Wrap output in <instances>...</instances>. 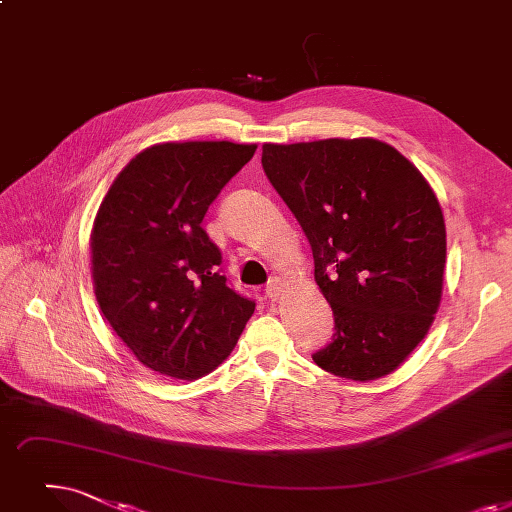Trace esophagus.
I'll use <instances>...</instances> for the list:
<instances>
[{"label":"esophagus","instance_id":"1","mask_svg":"<svg viewBox=\"0 0 512 512\" xmlns=\"http://www.w3.org/2000/svg\"><path fill=\"white\" fill-rule=\"evenodd\" d=\"M282 288H284V284H282V280L280 278H272L270 280V284L265 286V295H268L272 301H276L280 295H282Z\"/></svg>","mask_w":512,"mask_h":512}]
</instances>
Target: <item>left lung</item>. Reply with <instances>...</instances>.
Masks as SVG:
<instances>
[{"mask_svg":"<svg viewBox=\"0 0 512 512\" xmlns=\"http://www.w3.org/2000/svg\"><path fill=\"white\" fill-rule=\"evenodd\" d=\"M268 180L303 228L335 335L314 362L349 381L391 374L441 301L446 224L429 182L374 138L263 144Z\"/></svg>","mask_w":512,"mask_h":512,"instance_id":"obj_1","label":"left lung"}]
</instances>
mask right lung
Returning <instances> with one entry per match:
<instances>
[{
	"instance_id": "right-lung-1",
	"label": "right lung",
	"mask_w": 512,
	"mask_h": 512,
	"mask_svg": "<svg viewBox=\"0 0 512 512\" xmlns=\"http://www.w3.org/2000/svg\"><path fill=\"white\" fill-rule=\"evenodd\" d=\"M255 144L165 142L136 154L94 219L92 278L104 318L150 370L194 381L232 353L255 301L221 276L203 219Z\"/></svg>"
}]
</instances>
